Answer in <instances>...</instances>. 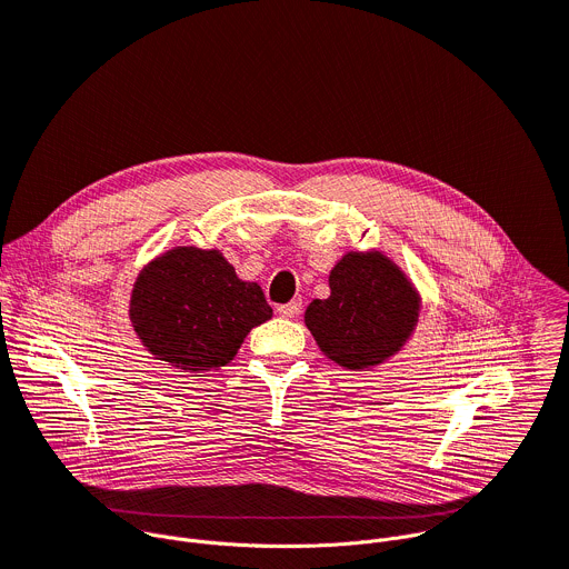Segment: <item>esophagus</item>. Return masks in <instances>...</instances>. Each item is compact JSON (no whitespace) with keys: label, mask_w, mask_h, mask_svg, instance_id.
Wrapping results in <instances>:
<instances>
[{"label":"esophagus","mask_w":569,"mask_h":569,"mask_svg":"<svg viewBox=\"0 0 569 569\" xmlns=\"http://www.w3.org/2000/svg\"><path fill=\"white\" fill-rule=\"evenodd\" d=\"M277 312H279L281 317H286V319L297 317V315L301 312V299H292V301H288V303L277 306Z\"/></svg>","instance_id":"34e87169"}]
</instances>
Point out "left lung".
Returning <instances> with one entry per match:
<instances>
[{
  "label": "left lung",
  "mask_w": 569,
  "mask_h": 569,
  "mask_svg": "<svg viewBox=\"0 0 569 569\" xmlns=\"http://www.w3.org/2000/svg\"><path fill=\"white\" fill-rule=\"evenodd\" d=\"M331 297L306 308L321 353L347 369H369L393 356L415 331L419 297L380 252H351L329 277Z\"/></svg>",
  "instance_id": "left-lung-1"
}]
</instances>
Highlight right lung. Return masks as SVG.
Returning <instances> with one entry per match:
<instances>
[{
	"label": "right lung",
	"mask_w": 569,
	"mask_h": 569,
	"mask_svg": "<svg viewBox=\"0 0 569 569\" xmlns=\"http://www.w3.org/2000/svg\"><path fill=\"white\" fill-rule=\"evenodd\" d=\"M272 317L259 283L240 281L218 250L176 248L137 277L130 321L143 347L184 371L224 367Z\"/></svg>",
	"instance_id": "obj_1"
}]
</instances>
